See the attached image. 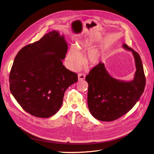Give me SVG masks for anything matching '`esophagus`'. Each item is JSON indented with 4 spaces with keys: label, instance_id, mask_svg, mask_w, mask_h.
<instances>
[{
    "label": "esophagus",
    "instance_id": "esophagus-1",
    "mask_svg": "<svg viewBox=\"0 0 154 154\" xmlns=\"http://www.w3.org/2000/svg\"><path fill=\"white\" fill-rule=\"evenodd\" d=\"M78 81H83V80H84L85 79V75L84 74H82V73H79L78 75Z\"/></svg>",
    "mask_w": 154,
    "mask_h": 154
}]
</instances>
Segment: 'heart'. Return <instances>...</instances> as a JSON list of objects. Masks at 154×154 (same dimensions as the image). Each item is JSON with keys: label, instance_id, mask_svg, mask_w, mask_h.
<instances>
[{"label": "heart", "instance_id": "1", "mask_svg": "<svg viewBox=\"0 0 154 154\" xmlns=\"http://www.w3.org/2000/svg\"><path fill=\"white\" fill-rule=\"evenodd\" d=\"M89 47L88 44H83L81 46V48L85 49H89ZM101 57V53L98 50H93L88 54L87 62L91 65H96L100 61ZM66 63L67 67L72 71H77L80 68L83 63L80 48H76L75 46L70 48L66 57Z\"/></svg>", "mask_w": 154, "mask_h": 154}]
</instances>
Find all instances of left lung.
<instances>
[{
    "label": "left lung",
    "instance_id": "obj_1",
    "mask_svg": "<svg viewBox=\"0 0 154 154\" xmlns=\"http://www.w3.org/2000/svg\"><path fill=\"white\" fill-rule=\"evenodd\" d=\"M131 51L135 63L132 81H125L112 77L100 62L86 77L88 83V106L91 115L101 121H112L128 112L139 101L146 86V78L139 53L123 43Z\"/></svg>",
    "mask_w": 154,
    "mask_h": 154
}]
</instances>
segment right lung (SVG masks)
Returning a JSON list of instances; mask_svg holds the SVG:
<instances>
[{"instance_id":"add662e5","label":"right lung","mask_w":154,"mask_h":154,"mask_svg":"<svg viewBox=\"0 0 154 154\" xmlns=\"http://www.w3.org/2000/svg\"><path fill=\"white\" fill-rule=\"evenodd\" d=\"M67 50L65 36L53 30L17 53L9 76L10 90L26 112L47 118L60 109L66 89L78 81L77 74L63 65Z\"/></svg>"}]
</instances>
